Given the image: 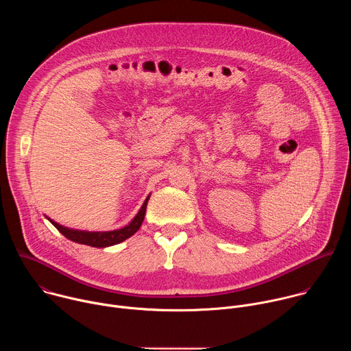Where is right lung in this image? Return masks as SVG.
I'll use <instances>...</instances> for the list:
<instances>
[{"instance_id": "right-lung-1", "label": "right lung", "mask_w": 351, "mask_h": 351, "mask_svg": "<svg viewBox=\"0 0 351 351\" xmlns=\"http://www.w3.org/2000/svg\"><path fill=\"white\" fill-rule=\"evenodd\" d=\"M148 198H145V202L143 204V207L140 208L138 214L134 217V219L125 228L118 229V230H111V232H83V230H73V229H68L65 226L58 225L57 222L49 219L65 237H68L69 240L75 241V243H80V244H87L91 247H108V245H114L118 244L126 239H129L130 236H133L141 226L143 221H144V215H145V208H147V202Z\"/></svg>"}]
</instances>
